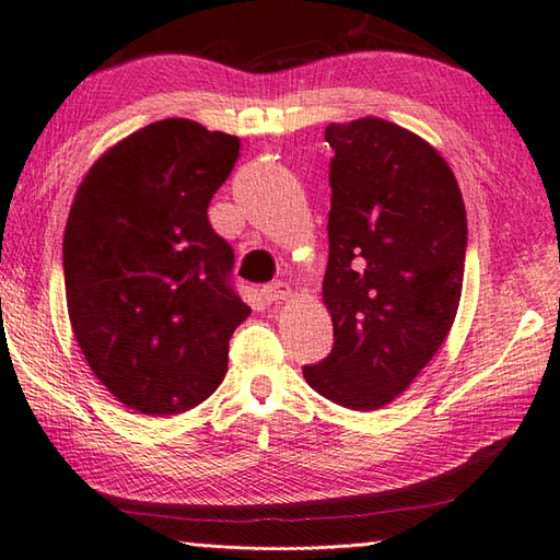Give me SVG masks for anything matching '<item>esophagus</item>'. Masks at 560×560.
I'll use <instances>...</instances> for the list:
<instances>
[{
    "mask_svg": "<svg viewBox=\"0 0 560 560\" xmlns=\"http://www.w3.org/2000/svg\"><path fill=\"white\" fill-rule=\"evenodd\" d=\"M290 294H292V290H290L288 282H272V284H266V288H264V300L268 304H280L284 300H290Z\"/></svg>",
    "mask_w": 560,
    "mask_h": 560,
    "instance_id": "obj_1",
    "label": "esophagus"
}]
</instances>
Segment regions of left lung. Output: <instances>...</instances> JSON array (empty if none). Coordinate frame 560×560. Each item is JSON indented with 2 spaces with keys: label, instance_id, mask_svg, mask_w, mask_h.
Returning <instances> with one entry per match:
<instances>
[{
  "label": "left lung",
  "instance_id": "left-lung-1",
  "mask_svg": "<svg viewBox=\"0 0 560 560\" xmlns=\"http://www.w3.org/2000/svg\"><path fill=\"white\" fill-rule=\"evenodd\" d=\"M324 304L334 350L302 370L328 401L374 410L440 350L462 300L466 210L447 162L382 118L330 122Z\"/></svg>",
  "mask_w": 560,
  "mask_h": 560
}]
</instances>
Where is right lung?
<instances>
[{"instance_id": "obj_1", "label": "right lung", "mask_w": 560, "mask_h": 560, "mask_svg": "<svg viewBox=\"0 0 560 560\" xmlns=\"http://www.w3.org/2000/svg\"><path fill=\"white\" fill-rule=\"evenodd\" d=\"M238 137L156 120L89 168L65 226L67 312L101 384L144 416H176L222 384L234 328V250L208 220Z\"/></svg>"}]
</instances>
